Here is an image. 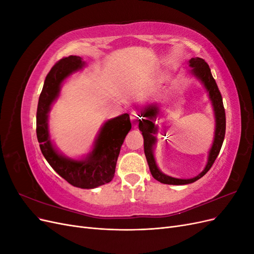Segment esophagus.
Instances as JSON below:
<instances>
[{
	"mask_svg": "<svg viewBox=\"0 0 254 254\" xmlns=\"http://www.w3.org/2000/svg\"><path fill=\"white\" fill-rule=\"evenodd\" d=\"M140 115L139 113H137V111L135 110H132L131 113H130V120H131V124H132V127H136L137 124H139L140 122Z\"/></svg>",
	"mask_w": 254,
	"mask_h": 254,
	"instance_id": "34e87169",
	"label": "esophagus"
}]
</instances>
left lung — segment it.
Here are the masks:
<instances>
[{"label":"left lung","instance_id":"1","mask_svg":"<svg viewBox=\"0 0 254 254\" xmlns=\"http://www.w3.org/2000/svg\"><path fill=\"white\" fill-rule=\"evenodd\" d=\"M190 66H191L190 73L197 78L200 79L204 84L205 89L209 92L210 98L212 104L214 106L215 111V118H216V129H215V137L212 145V148L209 153V160H207V164L202 173L199 174L195 178L191 179H177L173 178L167 175H164L159 171V168L156 164L155 158H153L152 153V145L155 144L156 139L153 136V133L157 131V127L153 125V122H156V113L158 108L155 105H151L147 108H145L144 112L141 113V117H147L148 120H142L139 123V128L142 131L144 136V152L146 159H147V163L149 166L150 173L153 178L158 180L161 183L164 184H174V186H182V184H189L191 182H195L198 179H200L214 164L215 160H216L220 148L224 143L225 134H226V112L224 103H222V97L220 94V91L217 87V83L215 81L214 77L212 76L211 70L205 61L202 58H190Z\"/></svg>","mask_w":254,"mask_h":254}]
</instances>
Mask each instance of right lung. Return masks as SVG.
Masks as SVG:
<instances>
[{"instance_id":"add662e5","label":"right lung","mask_w":254,"mask_h":254,"mask_svg":"<svg viewBox=\"0 0 254 254\" xmlns=\"http://www.w3.org/2000/svg\"><path fill=\"white\" fill-rule=\"evenodd\" d=\"M83 64L81 57L68 56L53 65L45 77L38 102L36 132L43 156L54 171L73 187L94 189L109 183L114 177L121 146L131 129V123L127 113L106 122L93 150L81 161L64 158L53 147L48 128L50 106L58 95L61 82L68 75L81 68Z\"/></svg>"}]
</instances>
